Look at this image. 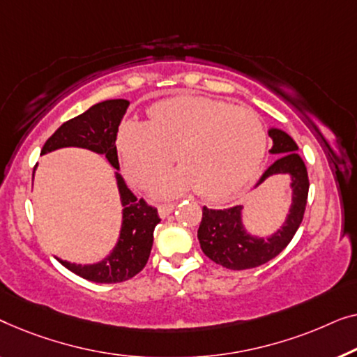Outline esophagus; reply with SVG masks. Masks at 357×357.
<instances>
[{
    "label": "esophagus",
    "mask_w": 357,
    "mask_h": 357,
    "mask_svg": "<svg viewBox=\"0 0 357 357\" xmlns=\"http://www.w3.org/2000/svg\"><path fill=\"white\" fill-rule=\"evenodd\" d=\"M173 210H174V204H163L158 207V215L162 218H167L168 215L173 212Z\"/></svg>",
    "instance_id": "1"
}]
</instances>
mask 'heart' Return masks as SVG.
I'll return each instance as SVG.
<instances>
[{"label":"heart","mask_w":357,"mask_h":357,"mask_svg":"<svg viewBox=\"0 0 357 357\" xmlns=\"http://www.w3.org/2000/svg\"><path fill=\"white\" fill-rule=\"evenodd\" d=\"M118 145L124 172L137 185L152 184L174 153L179 168L160 181V195L172 197L195 188L205 199H223L257 173L267 130L252 109L181 95L155 105L149 123H124Z\"/></svg>","instance_id":"1"}]
</instances>
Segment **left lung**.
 <instances>
[{
    "instance_id": "obj_1",
    "label": "left lung",
    "mask_w": 357,
    "mask_h": 357,
    "mask_svg": "<svg viewBox=\"0 0 357 357\" xmlns=\"http://www.w3.org/2000/svg\"><path fill=\"white\" fill-rule=\"evenodd\" d=\"M268 135L273 140L270 153H277V160L265 169L255 188L273 174L289 176L291 207L284 223L267 238L250 234L243 223V205L231 208H202V222L197 238L204 254L215 264L229 270H248L267 264L277 257L303 222L309 194L307 168L298 153V145L284 130L270 128Z\"/></svg>"
}]
</instances>
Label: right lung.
I'll return each mask as SVG.
<instances>
[{
    "label": "right lung",
    "mask_w": 357,
    "mask_h": 357,
    "mask_svg": "<svg viewBox=\"0 0 357 357\" xmlns=\"http://www.w3.org/2000/svg\"><path fill=\"white\" fill-rule=\"evenodd\" d=\"M128 107L129 102L123 98L93 105L85 113L61 124L42 149V155L64 147L87 149L105 155L116 169L114 176L123 205V223L116 245L103 260L90 265L71 264L56 257L73 273L95 283H121L135 277L147 264L153 244V229L160 223L157 208L145 204L144 199L137 200L118 173L116 135Z\"/></svg>",
    "instance_id": "1"
}]
</instances>
